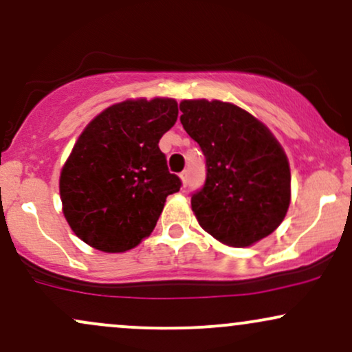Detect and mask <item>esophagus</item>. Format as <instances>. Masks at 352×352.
I'll list each match as a JSON object with an SVG mask.
<instances>
[{
  "label": "esophagus",
  "mask_w": 352,
  "mask_h": 352,
  "mask_svg": "<svg viewBox=\"0 0 352 352\" xmlns=\"http://www.w3.org/2000/svg\"><path fill=\"white\" fill-rule=\"evenodd\" d=\"M179 177H181V181H183V184L188 186V183H189V173L188 171H183L179 175Z\"/></svg>",
  "instance_id": "34e87169"
}]
</instances>
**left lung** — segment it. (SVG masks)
Returning <instances> with one entry per match:
<instances>
[{"instance_id": "1", "label": "left lung", "mask_w": 352, "mask_h": 352, "mask_svg": "<svg viewBox=\"0 0 352 352\" xmlns=\"http://www.w3.org/2000/svg\"><path fill=\"white\" fill-rule=\"evenodd\" d=\"M179 110L206 156V181L191 196L202 229L230 247L270 235L290 206V166L280 143L232 103L183 100Z\"/></svg>"}]
</instances>
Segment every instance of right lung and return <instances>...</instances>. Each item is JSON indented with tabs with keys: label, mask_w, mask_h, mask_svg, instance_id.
<instances>
[{
	"label": "right lung",
	"mask_w": 352,
	"mask_h": 352,
	"mask_svg": "<svg viewBox=\"0 0 352 352\" xmlns=\"http://www.w3.org/2000/svg\"><path fill=\"white\" fill-rule=\"evenodd\" d=\"M173 98L126 100L97 115L60 173L64 216L78 239L102 252L133 249L155 229L181 188L158 143L176 123Z\"/></svg>",
	"instance_id": "right-lung-1"
}]
</instances>
